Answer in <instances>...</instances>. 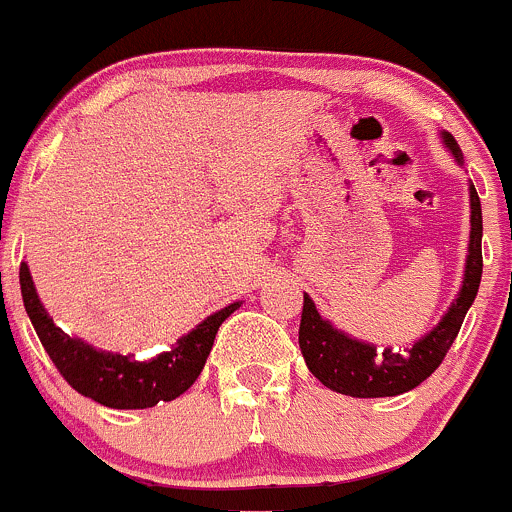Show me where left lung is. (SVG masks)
<instances>
[{"label":"left lung","mask_w":512,"mask_h":512,"mask_svg":"<svg viewBox=\"0 0 512 512\" xmlns=\"http://www.w3.org/2000/svg\"><path fill=\"white\" fill-rule=\"evenodd\" d=\"M441 138H444V145L449 147L451 155L456 157V162H463L461 147L453 140V135L441 133ZM468 197H471V239H468L461 291H458V298L453 300L451 308L446 310L441 323L404 352H394L389 347L377 352V347L370 345V342L345 335L342 330L333 328L330 320L320 318L310 295H303L298 345L308 370L325 387L360 399L397 397V394L419 387L441 365V360H444L453 340H456L458 330H461L468 308L476 300L478 286H481L483 217L481 199H478L473 184H468Z\"/></svg>","instance_id":"left-lung-1"}]
</instances>
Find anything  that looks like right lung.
Masks as SVG:
<instances>
[{
  "instance_id": "right-lung-1",
  "label": "right lung",
  "mask_w": 512,
  "mask_h": 512,
  "mask_svg": "<svg viewBox=\"0 0 512 512\" xmlns=\"http://www.w3.org/2000/svg\"><path fill=\"white\" fill-rule=\"evenodd\" d=\"M19 286L26 315L56 370L78 394L110 409H147L155 407L157 402H172L187 392L204 370L219 325L241 305L231 303L217 310L204 318L192 333L179 337L172 350L140 362L133 355L96 350L88 342L56 328L36 295L26 263H21L19 268Z\"/></svg>"
}]
</instances>
